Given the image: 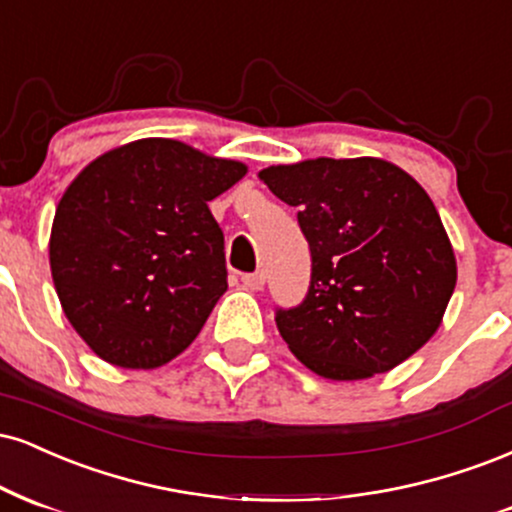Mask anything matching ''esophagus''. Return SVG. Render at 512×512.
<instances>
[{
  "instance_id": "1",
  "label": "esophagus",
  "mask_w": 512,
  "mask_h": 512,
  "mask_svg": "<svg viewBox=\"0 0 512 512\" xmlns=\"http://www.w3.org/2000/svg\"><path fill=\"white\" fill-rule=\"evenodd\" d=\"M242 282H244L246 290L258 292V290H263V285H266V273H263V270H256V273H246V275H242Z\"/></svg>"
}]
</instances>
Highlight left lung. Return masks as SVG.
<instances>
[{
  "mask_svg": "<svg viewBox=\"0 0 512 512\" xmlns=\"http://www.w3.org/2000/svg\"><path fill=\"white\" fill-rule=\"evenodd\" d=\"M297 206L311 251L304 302L275 311L294 357L362 381L412 357L441 326L458 266L429 194L378 158H316L258 172Z\"/></svg>",
  "mask_w": 512,
  "mask_h": 512,
  "instance_id": "left-lung-1",
  "label": "left lung"
}]
</instances>
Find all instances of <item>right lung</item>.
I'll return each instance as SVG.
<instances>
[{"mask_svg": "<svg viewBox=\"0 0 512 512\" xmlns=\"http://www.w3.org/2000/svg\"><path fill=\"white\" fill-rule=\"evenodd\" d=\"M246 174L172 138L93 160L52 222L50 268L69 323L100 359L155 369L182 354L227 290L208 201Z\"/></svg>", "mask_w": 512, "mask_h": 512, "instance_id": "1", "label": "right lung"}]
</instances>
